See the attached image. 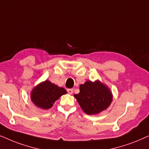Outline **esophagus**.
I'll return each mask as SVG.
<instances>
[{
	"label": "esophagus",
	"instance_id": "esophagus-1",
	"mask_svg": "<svg viewBox=\"0 0 149 149\" xmlns=\"http://www.w3.org/2000/svg\"><path fill=\"white\" fill-rule=\"evenodd\" d=\"M67 92L69 94H72L73 93V89H68Z\"/></svg>",
	"mask_w": 149,
	"mask_h": 149
}]
</instances>
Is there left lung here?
Returning <instances> with one entry per match:
<instances>
[{
  "mask_svg": "<svg viewBox=\"0 0 149 149\" xmlns=\"http://www.w3.org/2000/svg\"><path fill=\"white\" fill-rule=\"evenodd\" d=\"M80 92L74 94L83 111L88 115L98 114L111 105L113 95L110 88L99 80L81 84Z\"/></svg>",
  "mask_w": 149,
  "mask_h": 149,
  "instance_id": "left-lung-1",
  "label": "left lung"
}]
</instances>
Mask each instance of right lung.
<instances>
[{
    "instance_id": "right-lung-1",
    "label": "right lung",
    "mask_w": 149,
    "mask_h": 149,
    "mask_svg": "<svg viewBox=\"0 0 149 149\" xmlns=\"http://www.w3.org/2000/svg\"><path fill=\"white\" fill-rule=\"evenodd\" d=\"M67 93L63 88L52 84L49 80L40 83L33 88L31 100L36 107L42 109H49L61 96Z\"/></svg>"
}]
</instances>
